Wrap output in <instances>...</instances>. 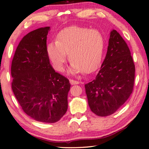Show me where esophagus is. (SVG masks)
Returning a JSON list of instances; mask_svg holds the SVG:
<instances>
[{
    "mask_svg": "<svg viewBox=\"0 0 149 149\" xmlns=\"http://www.w3.org/2000/svg\"><path fill=\"white\" fill-rule=\"evenodd\" d=\"M70 83L71 84H78L80 83V82L78 81H76V80L71 79H70Z\"/></svg>",
    "mask_w": 149,
    "mask_h": 149,
    "instance_id": "obj_1",
    "label": "esophagus"
}]
</instances>
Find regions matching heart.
<instances>
[{
    "label": "heart",
    "mask_w": 149,
    "mask_h": 149,
    "mask_svg": "<svg viewBox=\"0 0 149 149\" xmlns=\"http://www.w3.org/2000/svg\"><path fill=\"white\" fill-rule=\"evenodd\" d=\"M104 51V38L95 29L71 26L58 34L56 41L49 43L47 53L49 61L58 71L64 69L66 55L71 61V74L91 73L100 64Z\"/></svg>",
    "instance_id": "b5f03b06"
}]
</instances>
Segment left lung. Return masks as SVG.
Wrapping results in <instances>:
<instances>
[{
	"mask_svg": "<svg viewBox=\"0 0 149 149\" xmlns=\"http://www.w3.org/2000/svg\"><path fill=\"white\" fill-rule=\"evenodd\" d=\"M135 71L127 44L112 30L100 69L94 78L84 85L93 113L101 117L110 116L124 104L133 91Z\"/></svg>",
	"mask_w": 149,
	"mask_h": 149,
	"instance_id": "8db88e82",
	"label": "left lung"
}]
</instances>
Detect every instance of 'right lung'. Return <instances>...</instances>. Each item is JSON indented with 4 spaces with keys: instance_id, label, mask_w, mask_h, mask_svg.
<instances>
[{
    "instance_id": "right-lung-1",
    "label": "right lung",
    "mask_w": 149,
    "mask_h": 149,
    "mask_svg": "<svg viewBox=\"0 0 149 149\" xmlns=\"http://www.w3.org/2000/svg\"><path fill=\"white\" fill-rule=\"evenodd\" d=\"M49 26L30 31L17 46L12 61V89L22 110L42 123H55L68 109L69 79L53 68L47 53Z\"/></svg>"
}]
</instances>
